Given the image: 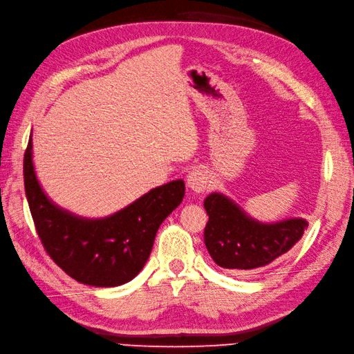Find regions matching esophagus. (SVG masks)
<instances>
[{"label": "esophagus", "mask_w": 354, "mask_h": 354, "mask_svg": "<svg viewBox=\"0 0 354 354\" xmlns=\"http://www.w3.org/2000/svg\"><path fill=\"white\" fill-rule=\"evenodd\" d=\"M187 187H189L191 191L194 192H204L209 187V177L206 174V171L200 169V168H195L192 169L189 174H187Z\"/></svg>", "instance_id": "obj_1"}]
</instances>
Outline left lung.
<instances>
[{
    "mask_svg": "<svg viewBox=\"0 0 354 354\" xmlns=\"http://www.w3.org/2000/svg\"><path fill=\"white\" fill-rule=\"evenodd\" d=\"M204 209L209 215L204 243L214 262L225 270L248 271L271 263L288 253L308 227L300 216L259 221L221 192L209 194Z\"/></svg>",
    "mask_w": 354,
    "mask_h": 354,
    "instance_id": "left-lung-1",
    "label": "left lung"
}]
</instances>
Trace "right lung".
Returning a JSON list of instances; mask_svg holds the SVG:
<instances>
[{
  "label": "right lung",
  "mask_w": 354,
  "mask_h": 354,
  "mask_svg": "<svg viewBox=\"0 0 354 354\" xmlns=\"http://www.w3.org/2000/svg\"><path fill=\"white\" fill-rule=\"evenodd\" d=\"M24 183L46 253L68 276L97 288L121 286L142 271L160 224L185 197V182L178 178L153 187L112 215H75L54 203L39 183L31 135L24 156Z\"/></svg>",
  "instance_id": "1"
}]
</instances>
